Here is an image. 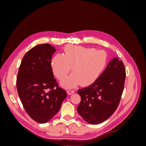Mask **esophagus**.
<instances>
[{"instance_id": "obj_1", "label": "esophagus", "mask_w": 146, "mask_h": 146, "mask_svg": "<svg viewBox=\"0 0 146 146\" xmlns=\"http://www.w3.org/2000/svg\"><path fill=\"white\" fill-rule=\"evenodd\" d=\"M75 92V91L73 90H68L67 91V93L68 95H72Z\"/></svg>"}]
</instances>
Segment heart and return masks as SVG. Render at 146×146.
Here are the masks:
<instances>
[{
	"instance_id": "heart-1",
	"label": "heart",
	"mask_w": 146,
	"mask_h": 146,
	"mask_svg": "<svg viewBox=\"0 0 146 146\" xmlns=\"http://www.w3.org/2000/svg\"><path fill=\"white\" fill-rule=\"evenodd\" d=\"M108 58L104 50L69 45L64 48L63 55L57 54L51 61V68L55 77L61 80L66 77L72 67L70 76L61 82L66 88L79 85L89 86L96 82L106 68Z\"/></svg>"
}]
</instances>
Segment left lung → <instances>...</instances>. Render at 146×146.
Wrapping results in <instances>:
<instances>
[{"mask_svg": "<svg viewBox=\"0 0 146 146\" xmlns=\"http://www.w3.org/2000/svg\"><path fill=\"white\" fill-rule=\"evenodd\" d=\"M125 76L123 62L114 57L96 82L78 90L81 101L77 110L84 120L95 125L112 115L119 105Z\"/></svg>", "mask_w": 146, "mask_h": 146, "instance_id": "8db88e82", "label": "left lung"}]
</instances>
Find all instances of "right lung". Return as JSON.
<instances>
[{"mask_svg":"<svg viewBox=\"0 0 146 146\" xmlns=\"http://www.w3.org/2000/svg\"><path fill=\"white\" fill-rule=\"evenodd\" d=\"M56 51L49 44L35 46L23 57L17 76V90L24 108L31 118L41 124L55 115L67 97L51 68Z\"/></svg>","mask_w":146,"mask_h":146,"instance_id":"add662e5","label":"right lung"}]
</instances>
